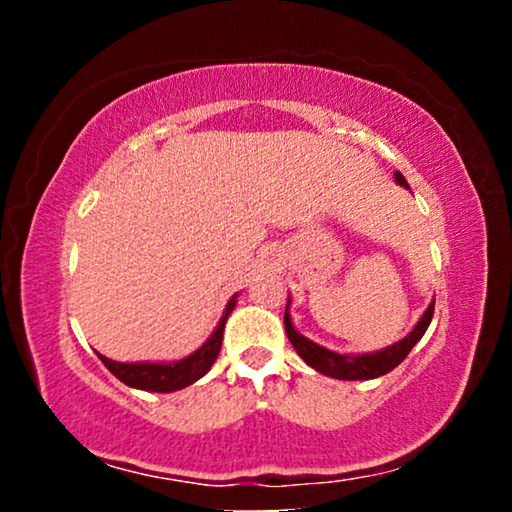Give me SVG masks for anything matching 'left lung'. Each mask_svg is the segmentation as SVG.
Returning a JSON list of instances; mask_svg holds the SVG:
<instances>
[{
	"label": "left lung",
	"mask_w": 512,
	"mask_h": 512,
	"mask_svg": "<svg viewBox=\"0 0 512 512\" xmlns=\"http://www.w3.org/2000/svg\"><path fill=\"white\" fill-rule=\"evenodd\" d=\"M394 181L398 186L408 188L410 191L408 181H405L401 172H394ZM289 307H291V296L286 300V312H284L286 335H289L293 349H296L298 356L307 363V366L314 368L321 375L335 377V380H375V377L391 373V370H394L398 363L410 354V349L422 340V335L426 333V328H429L433 319L436 298L431 300L422 317H419L415 328H412L403 340H398L394 345L384 349H377V352H366V354H340V352H333V349L317 345V342L310 338H305V335L298 333L296 326H293Z\"/></svg>",
	"instance_id": "8db88e82"
}]
</instances>
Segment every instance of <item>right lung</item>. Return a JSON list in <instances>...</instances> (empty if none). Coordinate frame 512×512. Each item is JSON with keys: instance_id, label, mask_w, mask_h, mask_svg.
Instances as JSON below:
<instances>
[{"instance_id": "add662e5", "label": "right lung", "mask_w": 512, "mask_h": 512, "mask_svg": "<svg viewBox=\"0 0 512 512\" xmlns=\"http://www.w3.org/2000/svg\"><path fill=\"white\" fill-rule=\"evenodd\" d=\"M237 305V293L228 300L226 310H223L219 324L212 331V335L195 349L193 354L184 356L179 361H114L109 356H100V361L107 366L111 375H116L123 384H128L132 389L142 391H158V394H170V391H179L184 387H191L193 382H198L200 377H205L216 361V356L221 352L223 342V328L230 312Z\"/></svg>"}]
</instances>
